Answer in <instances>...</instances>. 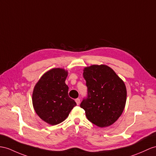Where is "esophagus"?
I'll use <instances>...</instances> for the list:
<instances>
[{
	"mask_svg": "<svg viewBox=\"0 0 156 156\" xmlns=\"http://www.w3.org/2000/svg\"><path fill=\"white\" fill-rule=\"evenodd\" d=\"M75 102H76V103H77V105H79V103H80V99H79V98H76L75 99Z\"/></svg>",
	"mask_w": 156,
	"mask_h": 156,
	"instance_id": "34e87169",
	"label": "esophagus"
}]
</instances>
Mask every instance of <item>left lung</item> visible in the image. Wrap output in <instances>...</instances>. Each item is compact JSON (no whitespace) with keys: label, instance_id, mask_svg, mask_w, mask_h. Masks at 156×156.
<instances>
[{"label":"left lung","instance_id":"1","mask_svg":"<svg viewBox=\"0 0 156 156\" xmlns=\"http://www.w3.org/2000/svg\"><path fill=\"white\" fill-rule=\"evenodd\" d=\"M87 87V97L80 107L86 116L96 126H111L119 119L126 101L124 81L113 69L105 65H93L83 69Z\"/></svg>","mask_w":156,"mask_h":156}]
</instances>
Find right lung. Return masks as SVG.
Segmentation results:
<instances>
[{
  "label": "right lung",
  "mask_w": 156,
  "mask_h": 156,
  "mask_svg": "<svg viewBox=\"0 0 156 156\" xmlns=\"http://www.w3.org/2000/svg\"><path fill=\"white\" fill-rule=\"evenodd\" d=\"M68 72L62 68H54L45 73L33 90L32 104L41 119L51 125L65 120L77 105L68 95L66 84Z\"/></svg>",
  "instance_id": "1"
}]
</instances>
